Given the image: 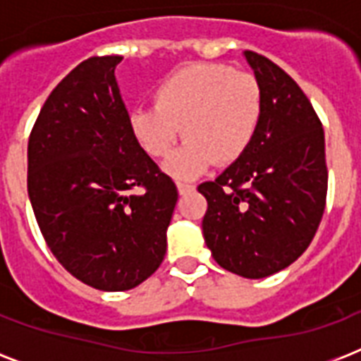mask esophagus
<instances>
[{
  "label": "esophagus",
  "instance_id": "1",
  "mask_svg": "<svg viewBox=\"0 0 361 361\" xmlns=\"http://www.w3.org/2000/svg\"><path fill=\"white\" fill-rule=\"evenodd\" d=\"M176 185H178V192H180V195L191 192L192 189H195V185H191V183H185V181H178Z\"/></svg>",
  "mask_w": 361,
  "mask_h": 361
}]
</instances>
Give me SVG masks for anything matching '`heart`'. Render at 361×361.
Returning a JSON list of instances; mask_svg holds the SVG:
<instances>
[{
  "label": "heart",
  "instance_id": "obj_1",
  "mask_svg": "<svg viewBox=\"0 0 361 361\" xmlns=\"http://www.w3.org/2000/svg\"><path fill=\"white\" fill-rule=\"evenodd\" d=\"M153 106L127 116L130 135L153 159L183 146L164 169L176 178H195L209 164H231L247 152L262 120V87L251 73L223 63H192L159 82Z\"/></svg>",
  "mask_w": 361,
  "mask_h": 361
}]
</instances>
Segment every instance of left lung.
I'll use <instances>...</instances> for the list:
<instances>
[{"label": "left lung", "mask_w": 361, "mask_h": 361, "mask_svg": "<svg viewBox=\"0 0 361 361\" xmlns=\"http://www.w3.org/2000/svg\"><path fill=\"white\" fill-rule=\"evenodd\" d=\"M262 87L264 110L251 146L214 181L204 241L221 268L262 279L290 266L324 214V130L296 82L264 56L243 52Z\"/></svg>", "instance_id": "obj_1"}]
</instances>
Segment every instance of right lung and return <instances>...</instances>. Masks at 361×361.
Wrapping results in <instances>:
<instances>
[{
    "instance_id": "add662e5",
    "label": "right lung",
    "mask_w": 361,
    "mask_h": 361,
    "mask_svg": "<svg viewBox=\"0 0 361 361\" xmlns=\"http://www.w3.org/2000/svg\"><path fill=\"white\" fill-rule=\"evenodd\" d=\"M82 61L50 93L27 144V195L50 251L104 292L130 290L161 266L178 189L130 135L114 71Z\"/></svg>"
}]
</instances>
